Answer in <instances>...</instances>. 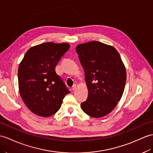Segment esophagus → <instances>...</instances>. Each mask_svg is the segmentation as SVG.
Wrapping results in <instances>:
<instances>
[{"mask_svg":"<svg viewBox=\"0 0 153 153\" xmlns=\"http://www.w3.org/2000/svg\"><path fill=\"white\" fill-rule=\"evenodd\" d=\"M76 89V85L74 84V85H73V86L72 87V90H73V91H74Z\"/></svg>","mask_w":153,"mask_h":153,"instance_id":"1","label":"esophagus"}]
</instances>
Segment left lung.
Returning a JSON list of instances; mask_svg holds the SVG:
<instances>
[{
	"label": "left lung",
	"mask_w": 153,
	"mask_h": 153,
	"mask_svg": "<svg viewBox=\"0 0 153 153\" xmlns=\"http://www.w3.org/2000/svg\"><path fill=\"white\" fill-rule=\"evenodd\" d=\"M84 70L88 96L81 108L89 116L99 118L110 114L121 99L126 80L125 66L111 45L93 41L76 47Z\"/></svg>",
	"instance_id": "obj_1"
}]
</instances>
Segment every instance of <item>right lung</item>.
Segmentation results:
<instances>
[{"instance_id":"add662e5","label":"right lung","mask_w":153,"mask_h":153,"mask_svg":"<svg viewBox=\"0 0 153 153\" xmlns=\"http://www.w3.org/2000/svg\"><path fill=\"white\" fill-rule=\"evenodd\" d=\"M70 48L66 43L47 42L30 48L18 69L19 90L32 113L47 117L60 108L70 93L55 71L61 58Z\"/></svg>"}]
</instances>
